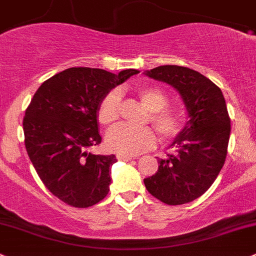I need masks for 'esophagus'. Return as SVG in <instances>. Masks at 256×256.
<instances>
[{"mask_svg": "<svg viewBox=\"0 0 256 256\" xmlns=\"http://www.w3.org/2000/svg\"><path fill=\"white\" fill-rule=\"evenodd\" d=\"M118 160H123V162H129V160L134 159V156H130V155H124V154H117Z\"/></svg>", "mask_w": 256, "mask_h": 256, "instance_id": "esophagus-1", "label": "esophagus"}]
</instances>
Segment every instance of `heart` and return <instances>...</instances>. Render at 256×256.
Wrapping results in <instances>:
<instances>
[{
  "mask_svg": "<svg viewBox=\"0 0 256 256\" xmlns=\"http://www.w3.org/2000/svg\"><path fill=\"white\" fill-rule=\"evenodd\" d=\"M142 104L149 110V120L164 140L172 139L180 133L182 120L176 110L166 108V94L158 88H143L136 91ZM120 92L113 88L101 100L97 108V120L104 127L114 124L120 116ZM156 143L152 129L149 127L134 128L120 124L112 128L106 136V144L113 152L124 155H136L150 149Z\"/></svg>",
  "mask_w": 256,
  "mask_h": 256,
  "instance_id": "heart-1",
  "label": "heart"
}]
</instances>
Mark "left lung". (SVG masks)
Returning <instances> with one entry per match:
<instances>
[{"mask_svg": "<svg viewBox=\"0 0 256 256\" xmlns=\"http://www.w3.org/2000/svg\"><path fill=\"white\" fill-rule=\"evenodd\" d=\"M146 76L166 82L180 94L188 120L171 148L176 154L159 159L155 175L144 178L148 191L171 206L198 198L224 165L230 118L222 91L210 78L185 66L162 65Z\"/></svg>", "mask_w": 256, "mask_h": 256, "instance_id": "1", "label": "left lung"}]
</instances>
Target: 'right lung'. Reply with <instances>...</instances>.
<instances>
[{
	"label": "right lung",
	"mask_w": 256,
	"mask_h": 256,
	"mask_svg": "<svg viewBox=\"0 0 256 256\" xmlns=\"http://www.w3.org/2000/svg\"><path fill=\"white\" fill-rule=\"evenodd\" d=\"M138 72L70 68L34 94L23 118L26 149L46 188L65 204L86 208L108 194L117 159L88 150L101 143L97 108L107 92Z\"/></svg>",
	"instance_id": "1"
}]
</instances>
